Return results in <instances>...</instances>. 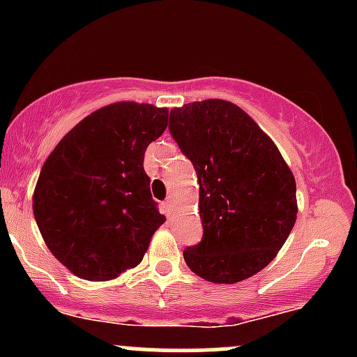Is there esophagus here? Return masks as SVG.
<instances>
[{
	"label": "esophagus",
	"instance_id": "obj_1",
	"mask_svg": "<svg viewBox=\"0 0 357 357\" xmlns=\"http://www.w3.org/2000/svg\"><path fill=\"white\" fill-rule=\"evenodd\" d=\"M162 208H164V214H165V218H171V214H172V208H174V205H172V200L171 199H167L164 202V204H162Z\"/></svg>",
	"mask_w": 357,
	"mask_h": 357
}]
</instances>
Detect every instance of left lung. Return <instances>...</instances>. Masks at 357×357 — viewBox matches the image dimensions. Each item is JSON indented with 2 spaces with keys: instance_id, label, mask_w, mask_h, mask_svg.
Instances as JSON below:
<instances>
[{
  "instance_id": "left-lung-1",
  "label": "left lung",
  "mask_w": 357,
  "mask_h": 357,
  "mask_svg": "<svg viewBox=\"0 0 357 357\" xmlns=\"http://www.w3.org/2000/svg\"><path fill=\"white\" fill-rule=\"evenodd\" d=\"M169 132L200 185L204 235L183 250L185 262L212 283L250 278L275 259L297 219L289 165L245 112L225 100L171 110Z\"/></svg>"
}]
</instances>
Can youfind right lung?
<instances>
[{
	"label": "right lung",
	"instance_id": "add662e5",
	"mask_svg": "<svg viewBox=\"0 0 357 357\" xmlns=\"http://www.w3.org/2000/svg\"><path fill=\"white\" fill-rule=\"evenodd\" d=\"M167 114L135 102L103 107L46 158L34 218L52 254L79 278L105 282L138 266L164 225L143 160L167 128Z\"/></svg>",
	"mask_w": 357,
	"mask_h": 357
}]
</instances>
